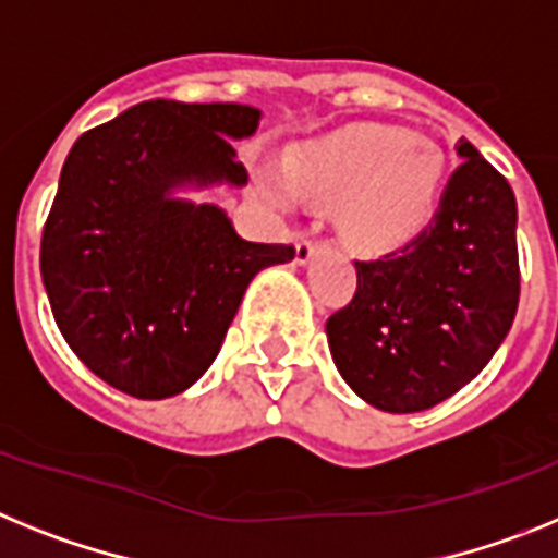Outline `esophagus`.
<instances>
[{
  "instance_id": "obj_1",
  "label": "esophagus",
  "mask_w": 558,
  "mask_h": 558,
  "mask_svg": "<svg viewBox=\"0 0 558 558\" xmlns=\"http://www.w3.org/2000/svg\"><path fill=\"white\" fill-rule=\"evenodd\" d=\"M314 252H317V241L312 239V235H300V241H298V264H306L308 258H312Z\"/></svg>"
}]
</instances>
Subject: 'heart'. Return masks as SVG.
I'll list each match as a JSON object with an SVG mask.
<instances>
[{"mask_svg":"<svg viewBox=\"0 0 558 558\" xmlns=\"http://www.w3.org/2000/svg\"><path fill=\"white\" fill-rule=\"evenodd\" d=\"M292 178L308 196L342 202L339 232L356 250L381 252L426 227L444 185V154L429 140L387 125H360L294 154ZM258 185L275 207L294 202L291 179L264 168Z\"/></svg>","mask_w":558,"mask_h":558,"instance_id":"heart-1","label":"heart"}]
</instances>
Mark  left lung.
Wrapping results in <instances>:
<instances>
[{"label": "left lung", "instance_id": "8db88e82", "mask_svg": "<svg viewBox=\"0 0 558 558\" xmlns=\"http://www.w3.org/2000/svg\"><path fill=\"white\" fill-rule=\"evenodd\" d=\"M433 221L381 258L353 260L356 292L326 323L342 379L387 413H418L488 365L520 303L517 198L460 137Z\"/></svg>", "mask_w": 558, "mask_h": 558}]
</instances>
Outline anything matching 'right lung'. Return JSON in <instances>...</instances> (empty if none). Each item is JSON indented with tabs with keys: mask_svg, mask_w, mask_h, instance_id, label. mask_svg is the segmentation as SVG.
I'll use <instances>...</instances> for the list:
<instances>
[{
	"mask_svg": "<svg viewBox=\"0 0 558 558\" xmlns=\"http://www.w3.org/2000/svg\"><path fill=\"white\" fill-rule=\"evenodd\" d=\"M241 104L148 100L77 137L41 232V278L66 345L106 385L168 399L216 360L246 286L292 244H252L182 185H244Z\"/></svg>",
	"mask_w": 558,
	"mask_h": 558,
	"instance_id": "right-lung-1",
	"label": "right lung"
}]
</instances>
